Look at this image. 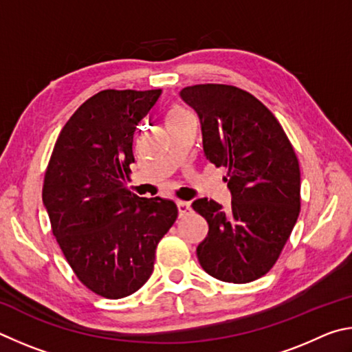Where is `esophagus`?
<instances>
[{"instance_id":"esophagus-1","label":"esophagus","mask_w":352,"mask_h":352,"mask_svg":"<svg viewBox=\"0 0 352 352\" xmlns=\"http://www.w3.org/2000/svg\"><path fill=\"white\" fill-rule=\"evenodd\" d=\"M177 212H179V217H187V214L190 213V210H192V207H190L188 202H184V201H177Z\"/></svg>"}]
</instances>
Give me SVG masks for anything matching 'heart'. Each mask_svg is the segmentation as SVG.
<instances>
[{
  "instance_id": "1",
  "label": "heart",
  "mask_w": 352,
  "mask_h": 352,
  "mask_svg": "<svg viewBox=\"0 0 352 352\" xmlns=\"http://www.w3.org/2000/svg\"><path fill=\"white\" fill-rule=\"evenodd\" d=\"M179 114H184L182 109H173L171 113H170V117H171V116H179Z\"/></svg>"
}]
</instances>
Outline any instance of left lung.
<instances>
[{
	"label": "left lung",
	"mask_w": 352,
	"mask_h": 352,
	"mask_svg": "<svg viewBox=\"0 0 352 352\" xmlns=\"http://www.w3.org/2000/svg\"><path fill=\"white\" fill-rule=\"evenodd\" d=\"M179 96L198 114L204 156L226 166L232 204L193 201L208 233L196 255L226 283H250L278 260L300 213L298 159L275 116L249 92L229 85H196Z\"/></svg>",
	"instance_id": "left-lung-1"
}]
</instances>
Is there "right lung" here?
I'll list each match as a JSON object with an SVG mask.
<instances>
[{"label":"right lung","mask_w":352,"mask_h":352,"mask_svg":"<svg viewBox=\"0 0 352 352\" xmlns=\"http://www.w3.org/2000/svg\"><path fill=\"white\" fill-rule=\"evenodd\" d=\"M162 89H107L61 129L43 204L63 255L83 285L104 298L134 294L150 278L156 248L177 218L170 199L125 188L138 126Z\"/></svg>","instance_id":"right-lung-1"}]
</instances>
